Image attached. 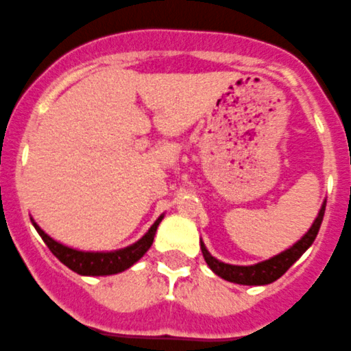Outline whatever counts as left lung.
Here are the masks:
<instances>
[{
    "instance_id": "1",
    "label": "left lung",
    "mask_w": 351,
    "mask_h": 351,
    "mask_svg": "<svg viewBox=\"0 0 351 351\" xmlns=\"http://www.w3.org/2000/svg\"><path fill=\"white\" fill-rule=\"evenodd\" d=\"M324 212H326V202H324L322 208H320L319 215H317L315 222L312 223V228L308 229L305 236L300 239L298 243L291 246L286 252L279 253V255L272 256V258L265 260V262L255 263V265H229V263H223L220 260L213 258L208 253V250L205 248V245L202 243V253L205 256L206 263H208L210 269L220 276L222 279L229 282H236V285H246V286H263L270 285V282L278 281L282 274L310 248L313 241L317 238V232L320 229V223H322Z\"/></svg>"
}]
</instances>
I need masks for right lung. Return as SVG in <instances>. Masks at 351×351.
Listing matches in <instances>:
<instances>
[{
	"label": "right lung",
	"instance_id": "right-lung-1",
	"mask_svg": "<svg viewBox=\"0 0 351 351\" xmlns=\"http://www.w3.org/2000/svg\"><path fill=\"white\" fill-rule=\"evenodd\" d=\"M162 222V217H158L155 223H153L149 231L139 239L134 245L128 246V248L119 250V252H110V253H93V252H79V250H72L69 246L60 245L58 241L49 238L38 223H34L36 231L43 238V241L48 245L49 252L63 263L69 267L73 272L81 274V276H110V274L122 272V270L129 269L134 265L143 255L149 250L152 246L153 238H155L156 228Z\"/></svg>",
	"mask_w": 351,
	"mask_h": 351
}]
</instances>
